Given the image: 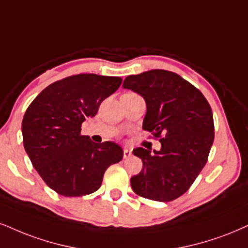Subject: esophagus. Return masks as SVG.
I'll use <instances>...</instances> for the list:
<instances>
[{
  "mask_svg": "<svg viewBox=\"0 0 248 248\" xmlns=\"http://www.w3.org/2000/svg\"><path fill=\"white\" fill-rule=\"evenodd\" d=\"M123 153H124V158H129V157H131V155H132V152L127 148H124Z\"/></svg>",
  "mask_w": 248,
  "mask_h": 248,
  "instance_id": "34e87169",
  "label": "esophagus"
}]
</instances>
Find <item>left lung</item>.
Here are the masks:
<instances>
[{"mask_svg":"<svg viewBox=\"0 0 248 248\" xmlns=\"http://www.w3.org/2000/svg\"><path fill=\"white\" fill-rule=\"evenodd\" d=\"M123 88L147 105L142 129L160 139V151L138 147L139 175L131 178L140 197L168 202L185 193L206 166L214 142L213 111L203 94L175 72L155 69L125 78Z\"/></svg>","mask_w":248,"mask_h":248,"instance_id":"8db88e82","label":"left lung"}]
</instances>
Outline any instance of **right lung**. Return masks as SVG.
<instances>
[{"mask_svg":"<svg viewBox=\"0 0 248 248\" xmlns=\"http://www.w3.org/2000/svg\"><path fill=\"white\" fill-rule=\"evenodd\" d=\"M122 78L80 73L46 87L24 115V148L44 182L63 197L95 192L111 164L123 158L117 143H95L82 136L81 124L94 117Z\"/></svg>","mask_w":248,"mask_h":248,"instance_id":"1","label":"right lung"}]
</instances>
